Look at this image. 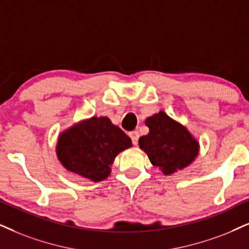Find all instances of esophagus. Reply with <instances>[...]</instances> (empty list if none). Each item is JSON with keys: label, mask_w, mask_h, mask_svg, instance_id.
<instances>
[{"label": "esophagus", "mask_w": 249, "mask_h": 249, "mask_svg": "<svg viewBox=\"0 0 249 249\" xmlns=\"http://www.w3.org/2000/svg\"><path fill=\"white\" fill-rule=\"evenodd\" d=\"M130 138L132 139L133 144H138V140H139V132L138 131L130 132Z\"/></svg>", "instance_id": "esophagus-1"}]
</instances>
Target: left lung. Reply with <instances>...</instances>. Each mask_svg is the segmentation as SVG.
I'll use <instances>...</instances> for the list:
<instances>
[{
    "label": "left lung",
    "instance_id": "left-lung-1",
    "mask_svg": "<svg viewBox=\"0 0 249 249\" xmlns=\"http://www.w3.org/2000/svg\"><path fill=\"white\" fill-rule=\"evenodd\" d=\"M149 133L139 139L140 149L165 176L191 164L199 155V142L184 125L160 111L148 117Z\"/></svg>",
    "mask_w": 249,
    "mask_h": 249
}]
</instances>
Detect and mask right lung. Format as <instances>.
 <instances>
[{
    "instance_id": "add662e5",
    "label": "right lung",
    "mask_w": 249,
    "mask_h": 249,
    "mask_svg": "<svg viewBox=\"0 0 249 249\" xmlns=\"http://www.w3.org/2000/svg\"><path fill=\"white\" fill-rule=\"evenodd\" d=\"M132 147V140L108 117H93L58 135L56 154L68 171L90 181H102L111 172L115 157Z\"/></svg>"
}]
</instances>
